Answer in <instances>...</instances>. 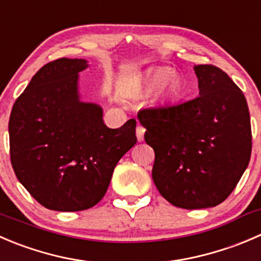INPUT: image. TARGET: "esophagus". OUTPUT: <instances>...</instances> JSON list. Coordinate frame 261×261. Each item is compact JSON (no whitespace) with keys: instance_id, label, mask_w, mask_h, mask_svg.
I'll return each mask as SVG.
<instances>
[{"instance_id":"esophagus-1","label":"esophagus","mask_w":261,"mask_h":261,"mask_svg":"<svg viewBox=\"0 0 261 261\" xmlns=\"http://www.w3.org/2000/svg\"><path fill=\"white\" fill-rule=\"evenodd\" d=\"M144 134H145V128H144L141 125L136 126V138H138L139 141L144 140Z\"/></svg>"}]
</instances>
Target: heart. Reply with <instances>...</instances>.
<instances>
[{
  "label": "heart",
  "instance_id": "1",
  "mask_svg": "<svg viewBox=\"0 0 261 261\" xmlns=\"http://www.w3.org/2000/svg\"><path fill=\"white\" fill-rule=\"evenodd\" d=\"M161 88V94L166 99H176L185 92V83L181 76L174 75V71L168 67L158 69L148 77L143 87V92L150 93Z\"/></svg>",
  "mask_w": 261,
  "mask_h": 261
}]
</instances>
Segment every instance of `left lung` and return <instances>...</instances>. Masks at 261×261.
<instances>
[{"label":"left lung","instance_id":"left-lung-1","mask_svg":"<svg viewBox=\"0 0 261 261\" xmlns=\"http://www.w3.org/2000/svg\"><path fill=\"white\" fill-rule=\"evenodd\" d=\"M194 70L199 97L138 113L155 153L154 184L167 201L184 209L226 200L249 166L252 146L241 89L213 65H195Z\"/></svg>","mask_w":261,"mask_h":261}]
</instances>
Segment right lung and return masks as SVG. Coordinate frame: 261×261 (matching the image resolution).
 Here are the masks:
<instances>
[{"mask_svg": "<svg viewBox=\"0 0 261 261\" xmlns=\"http://www.w3.org/2000/svg\"><path fill=\"white\" fill-rule=\"evenodd\" d=\"M83 58L47 63L12 107L10 156L17 179L50 211L79 212L99 203L113 169L136 144L134 118L120 128L103 122V110L80 100Z\"/></svg>", "mask_w": 261, "mask_h": 261, "instance_id": "right-lung-1", "label": "right lung"}]
</instances>
